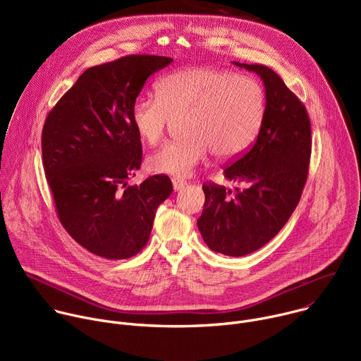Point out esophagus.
<instances>
[{
    "label": "esophagus",
    "instance_id": "esophagus-1",
    "mask_svg": "<svg viewBox=\"0 0 361 361\" xmlns=\"http://www.w3.org/2000/svg\"><path fill=\"white\" fill-rule=\"evenodd\" d=\"M173 187H174V191H178V190H181L187 183L184 181V180H181V178H177V177H173Z\"/></svg>",
    "mask_w": 361,
    "mask_h": 361
}]
</instances>
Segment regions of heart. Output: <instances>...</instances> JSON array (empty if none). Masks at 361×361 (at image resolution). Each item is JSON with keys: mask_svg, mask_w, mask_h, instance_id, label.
Here are the masks:
<instances>
[{"mask_svg": "<svg viewBox=\"0 0 361 361\" xmlns=\"http://www.w3.org/2000/svg\"><path fill=\"white\" fill-rule=\"evenodd\" d=\"M266 95L252 77L216 67L181 68L163 77L157 98H137L131 123L148 145L157 144L171 118L183 120V140L166 142L148 159L151 171L177 178L190 176L213 156L228 160L241 154L259 134Z\"/></svg>", "mask_w": 361, "mask_h": 361, "instance_id": "1", "label": "heart"}]
</instances>
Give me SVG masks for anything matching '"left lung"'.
Here are the masks:
<instances>
[{
	"instance_id": "left-lung-1",
	"label": "left lung",
	"mask_w": 361,
	"mask_h": 361,
	"mask_svg": "<svg viewBox=\"0 0 361 361\" xmlns=\"http://www.w3.org/2000/svg\"><path fill=\"white\" fill-rule=\"evenodd\" d=\"M263 78L266 114L254 144L224 169L243 183L235 192L204 183L198 230L213 251L241 257L267 244L291 217L307 181L312 124L305 106L283 78L263 64H240Z\"/></svg>"
}]
</instances>
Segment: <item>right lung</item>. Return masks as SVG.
Segmentation results:
<instances>
[{"instance_id":"add662e5","label":"right lung","mask_w":361,"mask_h":361,"mask_svg":"<svg viewBox=\"0 0 361 361\" xmlns=\"http://www.w3.org/2000/svg\"><path fill=\"white\" fill-rule=\"evenodd\" d=\"M170 57L131 54L87 68L45 118L42 166L66 231L90 252L123 260L148 243L159 205L173 192L164 174L128 185L142 160L131 107Z\"/></svg>"}]
</instances>
